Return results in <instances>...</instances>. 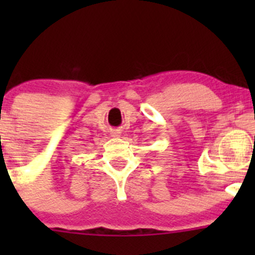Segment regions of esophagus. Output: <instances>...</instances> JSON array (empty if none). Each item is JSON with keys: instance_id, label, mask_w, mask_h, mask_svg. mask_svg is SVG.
I'll return each mask as SVG.
<instances>
[{"instance_id": "34e87169", "label": "esophagus", "mask_w": 255, "mask_h": 255, "mask_svg": "<svg viewBox=\"0 0 255 255\" xmlns=\"http://www.w3.org/2000/svg\"><path fill=\"white\" fill-rule=\"evenodd\" d=\"M115 134H117V133H115Z\"/></svg>"}]
</instances>
